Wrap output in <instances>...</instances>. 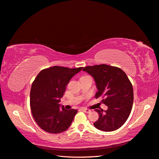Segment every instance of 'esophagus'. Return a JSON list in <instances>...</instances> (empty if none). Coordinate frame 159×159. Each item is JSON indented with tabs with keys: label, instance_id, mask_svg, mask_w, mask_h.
Instances as JSON below:
<instances>
[{
	"label": "esophagus",
	"instance_id": "34e87169",
	"mask_svg": "<svg viewBox=\"0 0 159 159\" xmlns=\"http://www.w3.org/2000/svg\"><path fill=\"white\" fill-rule=\"evenodd\" d=\"M82 110H83V112H84L86 113H89V112H90V110L87 109V108H82Z\"/></svg>",
	"mask_w": 159,
	"mask_h": 159
}]
</instances>
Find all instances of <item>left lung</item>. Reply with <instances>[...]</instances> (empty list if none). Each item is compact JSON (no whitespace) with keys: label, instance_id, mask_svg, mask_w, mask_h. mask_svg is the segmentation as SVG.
I'll return each instance as SVG.
<instances>
[{"label":"left lung","instance_id":"obj_1","mask_svg":"<svg viewBox=\"0 0 159 159\" xmlns=\"http://www.w3.org/2000/svg\"><path fill=\"white\" fill-rule=\"evenodd\" d=\"M96 82L98 91L95 98L102 97V102L108 107L107 111L96 109L98 119L94 122L97 129L115 130L128 119L133 104V89L125 72L116 66L105 64L82 68Z\"/></svg>","mask_w":159,"mask_h":159}]
</instances>
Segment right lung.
Returning a JSON list of instances; mask_svg holds the SVG:
<instances>
[{
	"mask_svg": "<svg viewBox=\"0 0 159 159\" xmlns=\"http://www.w3.org/2000/svg\"><path fill=\"white\" fill-rule=\"evenodd\" d=\"M83 67L54 66L40 71L31 86L30 106L35 122L43 130L57 134L68 129L77 110L60 107L61 98L71 78Z\"/></svg>",
	"mask_w": 159,
	"mask_h": 159,
	"instance_id": "right-lung-1",
	"label": "right lung"
}]
</instances>
